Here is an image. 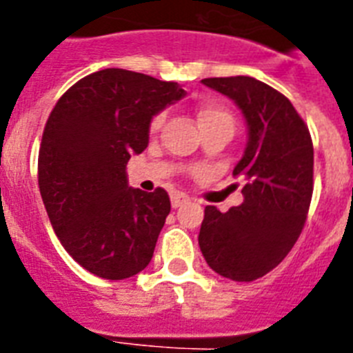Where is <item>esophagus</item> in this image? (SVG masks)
Wrapping results in <instances>:
<instances>
[{
    "label": "esophagus",
    "mask_w": 353,
    "mask_h": 353,
    "mask_svg": "<svg viewBox=\"0 0 353 353\" xmlns=\"http://www.w3.org/2000/svg\"><path fill=\"white\" fill-rule=\"evenodd\" d=\"M170 201H172V207H174V209H177V207H181V205L188 203V196L183 192H176V194H172Z\"/></svg>",
    "instance_id": "obj_1"
}]
</instances>
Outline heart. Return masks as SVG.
<instances>
[{
    "instance_id": "heart-1",
    "label": "heart",
    "mask_w": 353,
    "mask_h": 353,
    "mask_svg": "<svg viewBox=\"0 0 353 353\" xmlns=\"http://www.w3.org/2000/svg\"><path fill=\"white\" fill-rule=\"evenodd\" d=\"M198 119L201 126H207V124H214V122H227L232 126V115L227 112L225 108L221 106H205L198 112ZM165 121V115H157V117L152 121V130H157V128L163 124Z\"/></svg>"
}]
</instances>
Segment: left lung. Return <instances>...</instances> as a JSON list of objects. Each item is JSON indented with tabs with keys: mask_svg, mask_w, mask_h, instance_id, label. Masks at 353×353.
<instances>
[{
	"mask_svg": "<svg viewBox=\"0 0 353 353\" xmlns=\"http://www.w3.org/2000/svg\"><path fill=\"white\" fill-rule=\"evenodd\" d=\"M229 97L245 119L247 143L232 176L243 201L227 212L207 205L199 249L209 268L251 282L279 265L295 245L313 192V144L288 99L251 77L201 80Z\"/></svg>",
	"mask_w": 353,
	"mask_h": 353,
	"instance_id": "left-lung-1",
	"label": "left lung"
}]
</instances>
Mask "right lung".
Returning a JSON list of instances; mask_svg holds the SVG:
<instances>
[{
	"label": "right lung",
	"mask_w": 353,
	"mask_h": 353,
	"mask_svg": "<svg viewBox=\"0 0 353 353\" xmlns=\"http://www.w3.org/2000/svg\"><path fill=\"white\" fill-rule=\"evenodd\" d=\"M185 95L177 82L102 69L69 88L49 115L41 199L63 249L101 279H130L154 256L170 198L130 187L126 165L148 146L155 115Z\"/></svg>",
	"instance_id": "add662e5"
}]
</instances>
